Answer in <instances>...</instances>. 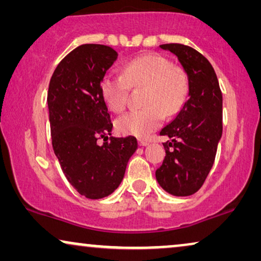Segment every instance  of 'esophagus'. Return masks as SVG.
Masks as SVG:
<instances>
[{
	"mask_svg": "<svg viewBox=\"0 0 261 261\" xmlns=\"http://www.w3.org/2000/svg\"><path fill=\"white\" fill-rule=\"evenodd\" d=\"M139 144H140V146H147L149 144V141L145 140V139H140V140H139Z\"/></svg>",
	"mask_w": 261,
	"mask_h": 261,
	"instance_id": "obj_1",
	"label": "esophagus"
}]
</instances>
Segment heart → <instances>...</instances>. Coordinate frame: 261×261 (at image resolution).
I'll list each match as a JSON object with an SVG mask.
<instances>
[{
	"label": "heart",
	"instance_id": "1",
	"mask_svg": "<svg viewBox=\"0 0 261 261\" xmlns=\"http://www.w3.org/2000/svg\"><path fill=\"white\" fill-rule=\"evenodd\" d=\"M146 85L142 103L146 107L123 114L116 128L124 135L146 138L163 123L164 116L174 115L184 105L188 81L184 72L156 53L137 57L123 66L122 74L107 73L101 81V94L114 112L126 108L129 88Z\"/></svg>",
	"mask_w": 261,
	"mask_h": 261
}]
</instances>
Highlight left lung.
I'll list each match as a JSON object with an SVG mask.
<instances>
[{
    "mask_svg": "<svg viewBox=\"0 0 261 261\" xmlns=\"http://www.w3.org/2000/svg\"><path fill=\"white\" fill-rule=\"evenodd\" d=\"M160 48L172 52L187 72L189 99L160 132L169 140L163 144L166 155L155 178L169 194L190 196L201 189L215 162L222 137V92L212 64L195 48L181 44Z\"/></svg>",
    "mask_w": 261,
    "mask_h": 261,
    "instance_id": "obj_1",
    "label": "left lung"
}]
</instances>
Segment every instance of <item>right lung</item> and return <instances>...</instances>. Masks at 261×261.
I'll use <instances>...</instances> for the list:
<instances>
[{
	"mask_svg": "<svg viewBox=\"0 0 261 261\" xmlns=\"http://www.w3.org/2000/svg\"><path fill=\"white\" fill-rule=\"evenodd\" d=\"M116 59L117 52L109 46L81 45L58 64L49 81L53 151L70 184L91 199L116 190L138 148L137 138L132 135L110 137L113 123L101 81ZM98 138L105 141L102 145Z\"/></svg>",
	"mask_w": 261,
	"mask_h": 261,
	"instance_id": "right-lung-1",
	"label": "right lung"
}]
</instances>
